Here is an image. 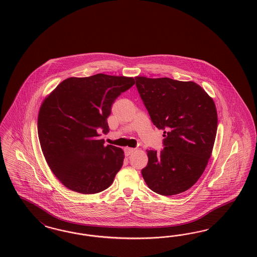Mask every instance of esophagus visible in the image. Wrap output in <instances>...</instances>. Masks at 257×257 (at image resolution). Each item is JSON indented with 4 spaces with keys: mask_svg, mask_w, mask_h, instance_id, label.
<instances>
[{
    "mask_svg": "<svg viewBox=\"0 0 257 257\" xmlns=\"http://www.w3.org/2000/svg\"><path fill=\"white\" fill-rule=\"evenodd\" d=\"M136 149H134V148H130V147H126V148H124V152H125V155L126 156H129V155H131L133 152H135Z\"/></svg>",
    "mask_w": 257,
    "mask_h": 257,
    "instance_id": "esophagus-1",
    "label": "esophagus"
}]
</instances>
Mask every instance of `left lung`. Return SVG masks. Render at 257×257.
<instances>
[{"instance_id":"left-lung-1","label":"left lung","mask_w":257,"mask_h":257,"mask_svg":"<svg viewBox=\"0 0 257 257\" xmlns=\"http://www.w3.org/2000/svg\"><path fill=\"white\" fill-rule=\"evenodd\" d=\"M135 79L152 122L164 137L162 150H147L142 177L157 194L183 193L201 177L211 158L217 130L215 104L194 81Z\"/></svg>"}]
</instances>
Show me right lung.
Masks as SVG:
<instances>
[{
    "label": "right lung",
    "instance_id": "right-lung-1",
    "mask_svg": "<svg viewBox=\"0 0 257 257\" xmlns=\"http://www.w3.org/2000/svg\"><path fill=\"white\" fill-rule=\"evenodd\" d=\"M134 78L97 74L68 78L45 97L38 135L48 166L66 188L92 195L110 186L123 164L124 152L98 140L109 132L107 117L115 98Z\"/></svg>",
    "mask_w": 257,
    "mask_h": 257
}]
</instances>
